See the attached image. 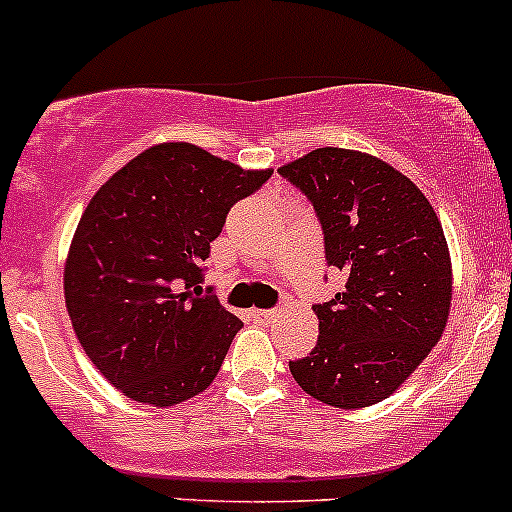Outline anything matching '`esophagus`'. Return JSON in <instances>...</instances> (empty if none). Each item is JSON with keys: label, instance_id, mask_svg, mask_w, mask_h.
Masks as SVG:
<instances>
[{"label": "esophagus", "instance_id": "esophagus-1", "mask_svg": "<svg viewBox=\"0 0 512 512\" xmlns=\"http://www.w3.org/2000/svg\"><path fill=\"white\" fill-rule=\"evenodd\" d=\"M275 317H277V309H250L252 322L262 324V327H265V324H270Z\"/></svg>", "mask_w": 512, "mask_h": 512}]
</instances>
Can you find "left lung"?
<instances>
[{"label":"left lung","mask_w":512,"mask_h":512,"mask_svg":"<svg viewBox=\"0 0 512 512\" xmlns=\"http://www.w3.org/2000/svg\"><path fill=\"white\" fill-rule=\"evenodd\" d=\"M314 205L344 292L314 304L317 347L294 381L334 409L389 399L436 347L451 312V255L426 195L394 165L317 148L280 168Z\"/></svg>","instance_id":"8db88e82"}]
</instances>
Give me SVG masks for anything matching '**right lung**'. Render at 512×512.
Listing matches in <instances>:
<instances>
[{
	"label": "right lung",
	"instance_id": "add662e5",
	"mask_svg": "<svg viewBox=\"0 0 512 512\" xmlns=\"http://www.w3.org/2000/svg\"><path fill=\"white\" fill-rule=\"evenodd\" d=\"M272 175L193 143H158L81 215L64 297L86 356L128 399L173 406L208 389L242 322L203 292V262L237 200Z\"/></svg>",
	"mask_w": 512,
	"mask_h": 512
}]
</instances>
